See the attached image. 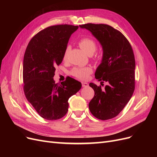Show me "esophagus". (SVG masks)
I'll return each mask as SVG.
<instances>
[{"label": "esophagus", "instance_id": "obj_1", "mask_svg": "<svg viewBox=\"0 0 157 157\" xmlns=\"http://www.w3.org/2000/svg\"><path fill=\"white\" fill-rule=\"evenodd\" d=\"M82 87H86L88 86V84L86 82H82Z\"/></svg>", "mask_w": 157, "mask_h": 157}]
</instances>
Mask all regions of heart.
<instances>
[{
    "label": "heart",
    "mask_w": 157,
    "mask_h": 157,
    "mask_svg": "<svg viewBox=\"0 0 157 157\" xmlns=\"http://www.w3.org/2000/svg\"><path fill=\"white\" fill-rule=\"evenodd\" d=\"M78 45L85 53L88 56L93 55L98 49V44L92 38L84 37L78 42ZM71 46H66L63 54V59L66 61L68 59ZM92 73V69L90 67H75L70 71V74L75 78L79 80H85L88 78L89 75Z\"/></svg>",
    "instance_id": "b5f03b06"
}]
</instances>
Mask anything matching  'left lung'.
<instances>
[{"mask_svg":"<svg viewBox=\"0 0 157 157\" xmlns=\"http://www.w3.org/2000/svg\"><path fill=\"white\" fill-rule=\"evenodd\" d=\"M92 33L100 42L103 59L95 77L105 88L90 83L94 96L89 103L92 115L105 121L117 117L130 101L135 90L136 61L131 44L118 30L106 24L86 23L80 25Z\"/></svg>","mask_w":157,"mask_h":157,"instance_id":"obj_1","label":"left lung"}]
</instances>
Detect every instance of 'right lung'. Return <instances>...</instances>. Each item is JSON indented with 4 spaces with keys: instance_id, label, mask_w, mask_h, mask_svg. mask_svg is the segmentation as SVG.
<instances>
[{
    "instance_id": "obj_1",
    "label": "right lung",
    "mask_w": 157,
    "mask_h": 157,
    "mask_svg": "<svg viewBox=\"0 0 157 157\" xmlns=\"http://www.w3.org/2000/svg\"><path fill=\"white\" fill-rule=\"evenodd\" d=\"M78 28L68 24L48 27L33 36L27 46L23 64V92L44 119L55 121L64 117L69 98L81 88V83L69 77L60 84L53 78L69 38Z\"/></svg>"
}]
</instances>
